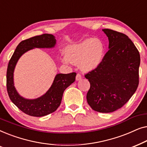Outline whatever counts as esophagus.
<instances>
[{"label": "esophagus", "instance_id": "1", "mask_svg": "<svg viewBox=\"0 0 147 147\" xmlns=\"http://www.w3.org/2000/svg\"><path fill=\"white\" fill-rule=\"evenodd\" d=\"M76 80L79 81V80L82 79V75H81V74H78L77 75H76Z\"/></svg>", "mask_w": 147, "mask_h": 147}]
</instances>
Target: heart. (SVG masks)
<instances>
[{
    "instance_id": "obj_1",
    "label": "heart",
    "mask_w": 147,
    "mask_h": 147,
    "mask_svg": "<svg viewBox=\"0 0 147 147\" xmlns=\"http://www.w3.org/2000/svg\"><path fill=\"white\" fill-rule=\"evenodd\" d=\"M104 43L101 40L88 38L78 43L67 46L65 56L61 58L64 63L70 61L80 64L82 69L89 71L98 67L103 61L104 56Z\"/></svg>"
}]
</instances>
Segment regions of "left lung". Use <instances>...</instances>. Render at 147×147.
Returning <instances> with one entry per match:
<instances>
[{
	"label": "left lung",
	"mask_w": 147,
	"mask_h": 147,
	"mask_svg": "<svg viewBox=\"0 0 147 147\" xmlns=\"http://www.w3.org/2000/svg\"><path fill=\"white\" fill-rule=\"evenodd\" d=\"M102 31L109 40V50L100 65L85 75L90 83L86 98L94 110L109 113L122 108L136 92L140 57L125 34L108 29Z\"/></svg>",
	"instance_id": "1"
}]
</instances>
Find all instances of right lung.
<instances>
[{
	"label": "right lung",
	"instance_id": "obj_1",
	"mask_svg": "<svg viewBox=\"0 0 147 147\" xmlns=\"http://www.w3.org/2000/svg\"><path fill=\"white\" fill-rule=\"evenodd\" d=\"M56 39L51 34H43L22 41L16 48L10 59L7 71V90L10 99L24 113L41 117L55 112L61 104L64 90L75 82L76 73L59 74L55 76L51 88L41 97L33 100L25 99L19 95L14 86L13 73L20 57L33 48H51Z\"/></svg>",
	"mask_w": 147,
	"mask_h": 147
}]
</instances>
